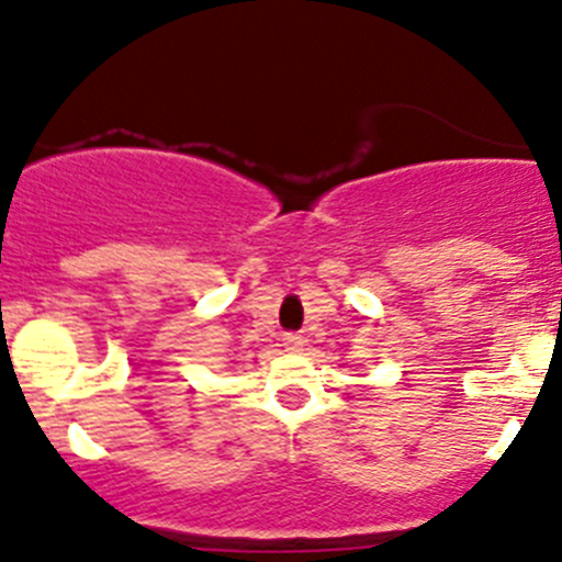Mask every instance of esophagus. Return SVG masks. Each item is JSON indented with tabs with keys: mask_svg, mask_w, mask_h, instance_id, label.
<instances>
[{
	"mask_svg": "<svg viewBox=\"0 0 562 562\" xmlns=\"http://www.w3.org/2000/svg\"><path fill=\"white\" fill-rule=\"evenodd\" d=\"M282 345H285V350H302L304 339L299 337V334H288V337L282 339Z\"/></svg>",
	"mask_w": 562,
	"mask_h": 562,
	"instance_id": "1",
	"label": "esophagus"
}]
</instances>
